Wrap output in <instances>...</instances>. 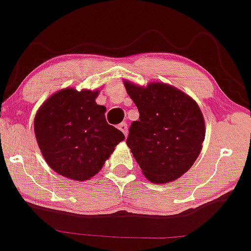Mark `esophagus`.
I'll use <instances>...</instances> for the list:
<instances>
[{
    "label": "esophagus",
    "instance_id": "1",
    "mask_svg": "<svg viewBox=\"0 0 251 251\" xmlns=\"http://www.w3.org/2000/svg\"><path fill=\"white\" fill-rule=\"evenodd\" d=\"M118 128H119L120 131L123 132V133H124V135H125V137H127V134H128L127 124H126V123H122V124H119V126H118Z\"/></svg>",
    "mask_w": 251,
    "mask_h": 251
}]
</instances>
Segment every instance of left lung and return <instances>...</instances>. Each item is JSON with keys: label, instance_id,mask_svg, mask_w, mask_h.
Listing matches in <instances>:
<instances>
[{"label": "left lung", "instance_id": "8db88e82", "mask_svg": "<svg viewBox=\"0 0 251 251\" xmlns=\"http://www.w3.org/2000/svg\"><path fill=\"white\" fill-rule=\"evenodd\" d=\"M124 85L139 111L126 144L143 174L153 183L176 180L202 150L206 126L200 107L192 97L161 81L141 86L124 80Z\"/></svg>", "mask_w": 251, "mask_h": 251}]
</instances>
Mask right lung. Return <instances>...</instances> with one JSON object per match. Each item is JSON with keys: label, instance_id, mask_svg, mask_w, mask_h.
I'll return each instance as SVG.
<instances>
[{"label": "right lung", "instance_id": "right-lung-1", "mask_svg": "<svg viewBox=\"0 0 251 251\" xmlns=\"http://www.w3.org/2000/svg\"><path fill=\"white\" fill-rule=\"evenodd\" d=\"M99 90L66 87L38 108L34 131L45 161L56 173L76 181L91 179L125 139L108 125L106 107L98 105Z\"/></svg>", "mask_w": 251, "mask_h": 251}]
</instances>
